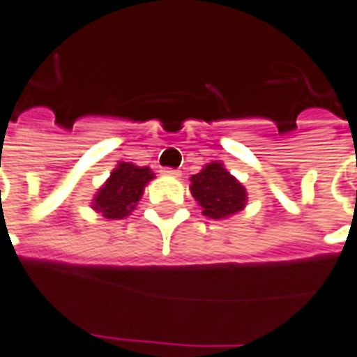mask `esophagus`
<instances>
[{"mask_svg":"<svg viewBox=\"0 0 357 357\" xmlns=\"http://www.w3.org/2000/svg\"><path fill=\"white\" fill-rule=\"evenodd\" d=\"M162 175L165 176H181V171L178 169H171V167H164V169L160 171Z\"/></svg>","mask_w":357,"mask_h":357,"instance_id":"esophagus-1","label":"esophagus"}]
</instances>
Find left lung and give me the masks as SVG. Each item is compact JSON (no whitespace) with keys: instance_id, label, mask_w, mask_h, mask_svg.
<instances>
[{"instance_id":"1","label":"left lung","mask_w":357,"mask_h":357,"mask_svg":"<svg viewBox=\"0 0 357 357\" xmlns=\"http://www.w3.org/2000/svg\"><path fill=\"white\" fill-rule=\"evenodd\" d=\"M190 181V192L206 218L227 219L241 212L247 204L245 188L225 169L221 162H210Z\"/></svg>"}]
</instances>
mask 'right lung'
Wrapping results in <instances>:
<instances>
[{
    "label": "right lung",
    "instance_id": "1",
    "mask_svg": "<svg viewBox=\"0 0 357 357\" xmlns=\"http://www.w3.org/2000/svg\"><path fill=\"white\" fill-rule=\"evenodd\" d=\"M155 178L149 167H139L130 162H119L107 182L93 195L92 208L105 219H123L130 215L144 195L147 182Z\"/></svg>",
    "mask_w": 357,
    "mask_h": 357
}]
</instances>
